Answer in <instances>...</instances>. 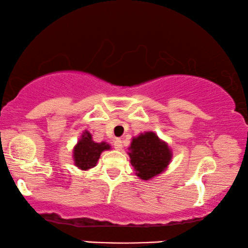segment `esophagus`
<instances>
[{
	"mask_svg": "<svg viewBox=\"0 0 248 248\" xmlns=\"http://www.w3.org/2000/svg\"><path fill=\"white\" fill-rule=\"evenodd\" d=\"M114 147L115 150H121L122 149V140H114Z\"/></svg>",
	"mask_w": 248,
	"mask_h": 248,
	"instance_id": "34e87169",
	"label": "esophagus"
}]
</instances>
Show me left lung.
<instances>
[{"instance_id":"8db88e82","label":"left lung","mask_w":248,"mask_h":248,"mask_svg":"<svg viewBox=\"0 0 248 248\" xmlns=\"http://www.w3.org/2000/svg\"><path fill=\"white\" fill-rule=\"evenodd\" d=\"M128 155L137 176L144 181L158 176L166 170L171 160V150L153 131L134 137Z\"/></svg>"}]
</instances>
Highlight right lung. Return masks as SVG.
<instances>
[{
	"label": "right lung",
	"mask_w": 248,
	"mask_h": 248,
	"mask_svg": "<svg viewBox=\"0 0 248 248\" xmlns=\"http://www.w3.org/2000/svg\"><path fill=\"white\" fill-rule=\"evenodd\" d=\"M109 149H111V145L106 142H93L92 134L88 130H84L79 142L74 146V165L81 170H88V169L95 167L99 156H101V153Z\"/></svg>",
	"instance_id": "add662e5"
}]
</instances>
